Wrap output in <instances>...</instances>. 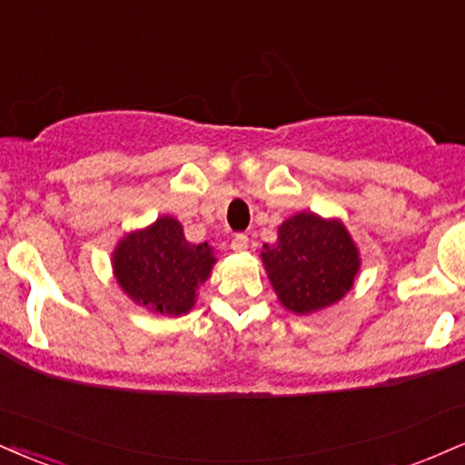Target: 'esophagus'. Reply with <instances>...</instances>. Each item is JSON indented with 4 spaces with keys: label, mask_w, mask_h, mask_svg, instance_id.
<instances>
[{
    "label": "esophagus",
    "mask_w": 465,
    "mask_h": 465,
    "mask_svg": "<svg viewBox=\"0 0 465 465\" xmlns=\"http://www.w3.org/2000/svg\"><path fill=\"white\" fill-rule=\"evenodd\" d=\"M232 249L238 251V253H242V251L249 249V236L247 233H236L232 240Z\"/></svg>",
    "instance_id": "esophagus-1"
}]
</instances>
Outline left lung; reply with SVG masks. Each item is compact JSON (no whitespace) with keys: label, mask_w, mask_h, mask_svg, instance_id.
<instances>
[{"label":"left lung","mask_w":465,"mask_h":465,"mask_svg":"<svg viewBox=\"0 0 465 465\" xmlns=\"http://www.w3.org/2000/svg\"><path fill=\"white\" fill-rule=\"evenodd\" d=\"M283 307L310 314L333 305L353 288L360 255L342 223L301 212L279 227L277 244L262 253Z\"/></svg>","instance_id":"obj_1"}]
</instances>
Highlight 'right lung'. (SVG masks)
<instances>
[{"label": "right lung", "mask_w": 465, "mask_h": 465, "mask_svg": "<svg viewBox=\"0 0 465 465\" xmlns=\"http://www.w3.org/2000/svg\"><path fill=\"white\" fill-rule=\"evenodd\" d=\"M214 262L208 242H188L175 218L162 216L149 229L123 238L112 266L116 282L138 305L179 316L194 305Z\"/></svg>", "instance_id": "right-lung-1"}]
</instances>
